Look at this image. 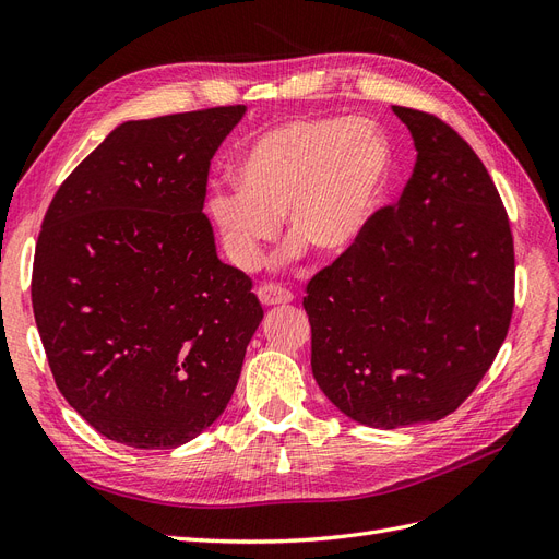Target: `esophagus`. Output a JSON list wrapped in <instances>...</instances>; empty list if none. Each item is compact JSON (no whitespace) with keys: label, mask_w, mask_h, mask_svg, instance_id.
<instances>
[{"label":"esophagus","mask_w":559,"mask_h":559,"mask_svg":"<svg viewBox=\"0 0 559 559\" xmlns=\"http://www.w3.org/2000/svg\"><path fill=\"white\" fill-rule=\"evenodd\" d=\"M257 296H259L263 306H280V302H292L294 300V294L289 289H284L282 284H275V282H263L257 289Z\"/></svg>","instance_id":"esophagus-1"}]
</instances>
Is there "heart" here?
I'll return each mask as SVG.
<instances>
[{
	"label": "heart",
	"mask_w": 559,
	"mask_h": 559,
	"mask_svg": "<svg viewBox=\"0 0 559 559\" xmlns=\"http://www.w3.org/2000/svg\"><path fill=\"white\" fill-rule=\"evenodd\" d=\"M392 170L384 134L366 118H294L263 130L235 167L238 189L216 191L210 214L228 259L261 261L280 233L319 257L357 245Z\"/></svg>",
	"instance_id": "heart-1"
}]
</instances>
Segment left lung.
Masks as SVG:
<instances>
[{
	"mask_svg": "<svg viewBox=\"0 0 559 559\" xmlns=\"http://www.w3.org/2000/svg\"><path fill=\"white\" fill-rule=\"evenodd\" d=\"M394 114L413 132V177L302 298L321 392L380 429L460 408L492 366L515 306L511 222L483 160L438 116Z\"/></svg>",
	"mask_w": 559,
	"mask_h": 559,
	"instance_id": "obj_1",
	"label": "left lung"
}]
</instances>
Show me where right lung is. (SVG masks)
<instances>
[{
	"label": "right lung",
	"mask_w": 559,
	"mask_h": 559,
	"mask_svg": "<svg viewBox=\"0 0 559 559\" xmlns=\"http://www.w3.org/2000/svg\"><path fill=\"white\" fill-rule=\"evenodd\" d=\"M242 105L118 126L46 210L32 310L67 403L138 450L189 443L226 411L263 308L216 257L210 165Z\"/></svg>",
	"instance_id": "obj_1"
}]
</instances>
